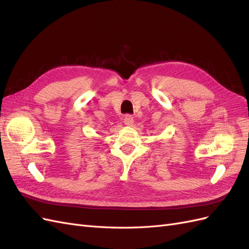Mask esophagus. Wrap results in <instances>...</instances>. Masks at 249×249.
Wrapping results in <instances>:
<instances>
[{
    "label": "esophagus",
    "instance_id": "obj_1",
    "mask_svg": "<svg viewBox=\"0 0 249 249\" xmlns=\"http://www.w3.org/2000/svg\"><path fill=\"white\" fill-rule=\"evenodd\" d=\"M124 124L126 125H133L134 118L131 114H125L124 117Z\"/></svg>",
    "mask_w": 249,
    "mask_h": 249
}]
</instances>
